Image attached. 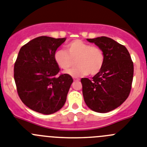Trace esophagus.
<instances>
[{
    "label": "esophagus",
    "instance_id": "1",
    "mask_svg": "<svg viewBox=\"0 0 147 147\" xmlns=\"http://www.w3.org/2000/svg\"><path fill=\"white\" fill-rule=\"evenodd\" d=\"M74 81H79V80H80V79L79 78H77V77H74Z\"/></svg>",
    "mask_w": 147,
    "mask_h": 147
}]
</instances>
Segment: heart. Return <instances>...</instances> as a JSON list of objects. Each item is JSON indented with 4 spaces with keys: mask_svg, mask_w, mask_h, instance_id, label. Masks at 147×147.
<instances>
[{
    "mask_svg": "<svg viewBox=\"0 0 147 147\" xmlns=\"http://www.w3.org/2000/svg\"><path fill=\"white\" fill-rule=\"evenodd\" d=\"M53 59L64 71L71 68L73 60L75 59L76 66L67 72L72 76H84L88 74L94 76L103 67L105 54L100 47L76 39L66 45V51L61 49L56 50L53 53Z\"/></svg>",
    "mask_w": 147,
    "mask_h": 147,
    "instance_id": "obj_1",
    "label": "heart"
}]
</instances>
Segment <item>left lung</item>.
<instances>
[{"label": "left lung", "instance_id": "8db88e82", "mask_svg": "<svg viewBox=\"0 0 147 147\" xmlns=\"http://www.w3.org/2000/svg\"><path fill=\"white\" fill-rule=\"evenodd\" d=\"M102 49L105 62L91 80L81 79L86 105L93 111L106 113L115 109L128 98L133 80L134 65L124 45L106 36L87 38Z\"/></svg>", "mask_w": 147, "mask_h": 147}]
</instances>
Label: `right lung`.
<instances>
[{"label":"right lung","instance_id":"1","mask_svg":"<svg viewBox=\"0 0 147 147\" xmlns=\"http://www.w3.org/2000/svg\"><path fill=\"white\" fill-rule=\"evenodd\" d=\"M65 38L39 36L21 47L14 65L18 94L24 105L44 115L63 107L73 79L60 74L53 53Z\"/></svg>","mask_w":147,"mask_h":147}]
</instances>
